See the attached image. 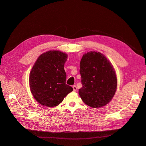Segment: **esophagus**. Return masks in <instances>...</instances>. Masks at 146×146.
Returning <instances> with one entry per match:
<instances>
[{
    "label": "esophagus",
    "mask_w": 146,
    "mask_h": 146,
    "mask_svg": "<svg viewBox=\"0 0 146 146\" xmlns=\"http://www.w3.org/2000/svg\"><path fill=\"white\" fill-rule=\"evenodd\" d=\"M72 88H73V90H74V91H77V86H76V85H74V86H72Z\"/></svg>",
    "instance_id": "obj_1"
}]
</instances>
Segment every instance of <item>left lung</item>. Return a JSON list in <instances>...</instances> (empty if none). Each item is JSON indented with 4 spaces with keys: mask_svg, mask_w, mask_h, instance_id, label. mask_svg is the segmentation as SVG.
<instances>
[{
    "mask_svg": "<svg viewBox=\"0 0 146 146\" xmlns=\"http://www.w3.org/2000/svg\"><path fill=\"white\" fill-rule=\"evenodd\" d=\"M80 73L82 87L78 93L83 102L92 108L104 107L115 94L117 78L111 63L100 52L83 55Z\"/></svg>",
    "mask_w": 146,
    "mask_h": 146,
    "instance_id": "left-lung-1",
    "label": "left lung"
}]
</instances>
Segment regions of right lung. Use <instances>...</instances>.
<instances>
[{"mask_svg":"<svg viewBox=\"0 0 146 146\" xmlns=\"http://www.w3.org/2000/svg\"><path fill=\"white\" fill-rule=\"evenodd\" d=\"M68 55L58 50L41 54L35 62L29 77L30 88L34 98L48 107L58 105L73 88L66 84L64 66Z\"/></svg>","mask_w":146,"mask_h":146,"instance_id":"1","label":"right lung"}]
</instances>
